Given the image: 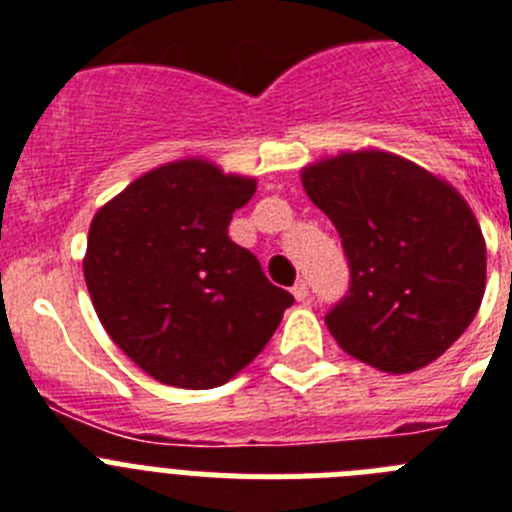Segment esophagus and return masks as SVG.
<instances>
[{
  "instance_id": "obj_1",
  "label": "esophagus",
  "mask_w": 512,
  "mask_h": 512,
  "mask_svg": "<svg viewBox=\"0 0 512 512\" xmlns=\"http://www.w3.org/2000/svg\"><path fill=\"white\" fill-rule=\"evenodd\" d=\"M292 295H295L297 302H305L307 297H310V287H307L305 282H297L295 287H292Z\"/></svg>"
}]
</instances>
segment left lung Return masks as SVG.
I'll use <instances>...</instances> for the list:
<instances>
[{"label": "left lung", "instance_id": "8db88e82", "mask_svg": "<svg viewBox=\"0 0 512 512\" xmlns=\"http://www.w3.org/2000/svg\"><path fill=\"white\" fill-rule=\"evenodd\" d=\"M351 269L325 315L348 356L379 372L423 369L469 328L485 295L487 248L467 200L423 166L356 151L302 169Z\"/></svg>", "mask_w": 512, "mask_h": 512}]
</instances>
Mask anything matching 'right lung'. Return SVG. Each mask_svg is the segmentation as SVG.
<instances>
[{
    "instance_id": "obj_1",
    "label": "right lung",
    "mask_w": 512,
    "mask_h": 512,
    "mask_svg": "<svg viewBox=\"0 0 512 512\" xmlns=\"http://www.w3.org/2000/svg\"><path fill=\"white\" fill-rule=\"evenodd\" d=\"M256 179L182 158L138 176L94 215L84 279L99 323L146 374L220 387L251 364L295 297L230 241Z\"/></svg>"
}]
</instances>
